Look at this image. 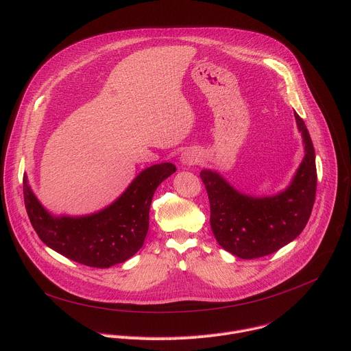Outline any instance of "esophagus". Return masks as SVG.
Listing matches in <instances>:
<instances>
[{
	"label": "esophagus",
	"instance_id": "esophagus-1",
	"mask_svg": "<svg viewBox=\"0 0 351 351\" xmlns=\"http://www.w3.org/2000/svg\"><path fill=\"white\" fill-rule=\"evenodd\" d=\"M180 161L183 165H193L198 162V154L194 152V149H187L180 157Z\"/></svg>",
	"mask_w": 351,
	"mask_h": 351
}]
</instances>
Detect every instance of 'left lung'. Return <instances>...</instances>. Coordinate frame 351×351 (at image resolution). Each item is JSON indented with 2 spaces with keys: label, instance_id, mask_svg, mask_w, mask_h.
Wrapping results in <instances>:
<instances>
[{
  "label": "left lung",
  "instance_id": "left-lung-1",
  "mask_svg": "<svg viewBox=\"0 0 351 351\" xmlns=\"http://www.w3.org/2000/svg\"><path fill=\"white\" fill-rule=\"evenodd\" d=\"M306 156L289 187L271 197H253L233 189L219 173H199L210 198V223L222 248L243 260L278 252L306 228L315 202L314 145L304 121L294 112Z\"/></svg>",
  "mask_w": 351,
  "mask_h": 351
}]
</instances>
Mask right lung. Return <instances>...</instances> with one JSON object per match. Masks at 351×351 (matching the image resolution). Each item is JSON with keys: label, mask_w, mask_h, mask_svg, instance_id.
<instances>
[{"label": "right lung", "mask_w": 351, "mask_h": 351, "mask_svg": "<svg viewBox=\"0 0 351 351\" xmlns=\"http://www.w3.org/2000/svg\"><path fill=\"white\" fill-rule=\"evenodd\" d=\"M176 172L171 162L140 172L125 193L107 208L86 217H54L45 211L23 175L25 207L44 244L64 257L94 268L125 263L141 248L157 187Z\"/></svg>", "instance_id": "1"}]
</instances>
